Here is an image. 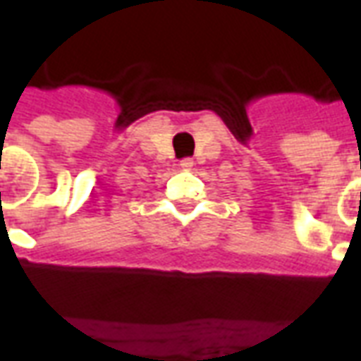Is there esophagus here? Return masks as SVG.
<instances>
[{"mask_svg": "<svg viewBox=\"0 0 361 361\" xmlns=\"http://www.w3.org/2000/svg\"><path fill=\"white\" fill-rule=\"evenodd\" d=\"M192 165H194V161H192V158L180 159V167H183V169H190Z\"/></svg>", "mask_w": 361, "mask_h": 361, "instance_id": "obj_1", "label": "esophagus"}]
</instances>
